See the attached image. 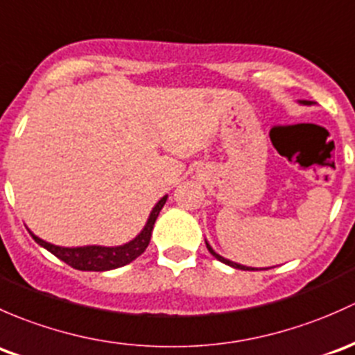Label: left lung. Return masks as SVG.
I'll return each instance as SVG.
<instances>
[{"label":"left lung","instance_id":"obj_1","mask_svg":"<svg viewBox=\"0 0 355 355\" xmlns=\"http://www.w3.org/2000/svg\"><path fill=\"white\" fill-rule=\"evenodd\" d=\"M301 104H306V105H309V104H313V102H311V101H301ZM205 243H207V241H205ZM207 250L210 251V254H211V257H215V258L218 259V261L225 263V265L232 266V268H239V270H254V268H251V266H244V265H239V263L229 261V259H225L224 257H220V254H217V253H215V251L211 250V246H210V244H208V243H207Z\"/></svg>","mask_w":355,"mask_h":355}]
</instances>
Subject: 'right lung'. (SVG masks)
I'll return each instance as SVG.
<instances>
[{
	"mask_svg": "<svg viewBox=\"0 0 355 355\" xmlns=\"http://www.w3.org/2000/svg\"><path fill=\"white\" fill-rule=\"evenodd\" d=\"M166 200H167V195L159 200V203H157L155 207H153V210L150 211V217H148L144 231L138 234L133 241L123 244V246L63 248V246H54V244L46 243V241L41 239V237H37L32 232L31 236L34 237L35 243L41 244L42 248H46L47 251H51L54 257L60 258L61 261H64L67 265L71 266V268L82 270V272H107V270H114V268H119V266L128 265V263L137 259L145 250H147L152 237L153 224H155L162 207L166 205Z\"/></svg>",
	"mask_w": 355,
	"mask_h": 355,
	"instance_id": "obj_1",
	"label": "right lung"
}]
</instances>
